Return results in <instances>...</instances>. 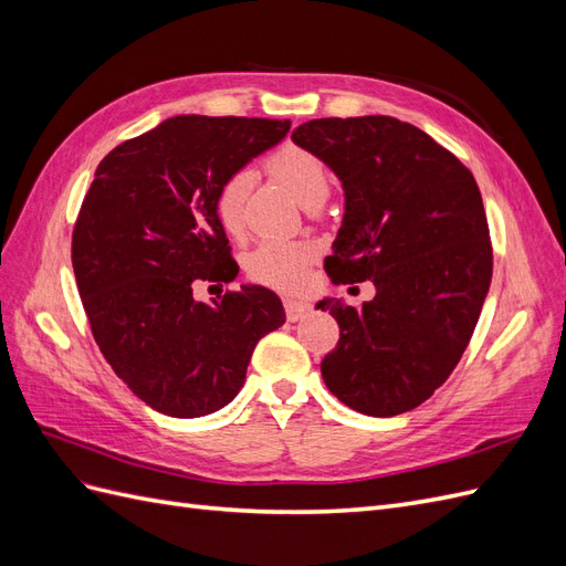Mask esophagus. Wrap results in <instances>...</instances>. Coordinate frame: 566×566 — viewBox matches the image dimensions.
Returning <instances> with one entry per match:
<instances>
[{
    "label": "esophagus",
    "instance_id": "34e87169",
    "mask_svg": "<svg viewBox=\"0 0 566 566\" xmlns=\"http://www.w3.org/2000/svg\"><path fill=\"white\" fill-rule=\"evenodd\" d=\"M283 306H285V316L287 321H302L306 314H310V304L306 302H300V300H283Z\"/></svg>",
    "mask_w": 566,
    "mask_h": 566
}]
</instances>
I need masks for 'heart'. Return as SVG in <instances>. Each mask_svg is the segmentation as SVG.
Returning a JSON list of instances; mask_svg holds the SVG:
<instances>
[{
	"mask_svg": "<svg viewBox=\"0 0 566 566\" xmlns=\"http://www.w3.org/2000/svg\"><path fill=\"white\" fill-rule=\"evenodd\" d=\"M264 167L304 208L323 202L331 191L328 165L323 163L318 153L306 146L283 144L271 153ZM250 186V172L238 169V172L221 179L214 191V217L219 227L233 238H241L245 231V200ZM312 260L314 250L310 245L269 238L248 254L245 273L254 283L287 293V290H297L302 285L306 266L312 264Z\"/></svg>",
	"mask_w": 566,
	"mask_h": 566,
	"instance_id": "heart-1",
	"label": "heart"
}]
</instances>
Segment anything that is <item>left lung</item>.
I'll return each mask as SVG.
<instances>
[{
	"mask_svg": "<svg viewBox=\"0 0 566 566\" xmlns=\"http://www.w3.org/2000/svg\"><path fill=\"white\" fill-rule=\"evenodd\" d=\"M293 142L318 153L345 188L325 256L331 281L375 285L361 306L318 302L339 325L323 382L364 416L413 410L458 366L489 293L493 252L479 186L451 150L397 117L310 119Z\"/></svg>",
	"mask_w": 566,
	"mask_h": 566,
	"instance_id": "obj_1",
	"label": "left lung"
}]
</instances>
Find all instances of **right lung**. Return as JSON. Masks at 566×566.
I'll list each match as a JSON object with an SVG mask.
<instances>
[{
  "mask_svg": "<svg viewBox=\"0 0 566 566\" xmlns=\"http://www.w3.org/2000/svg\"><path fill=\"white\" fill-rule=\"evenodd\" d=\"M290 119L177 115L98 163L73 231V269L101 354L158 413L200 418L235 399L250 356L285 323L262 285L198 302L238 264L214 217L219 181L276 146Z\"/></svg>",
  "mask_w": 566,
  "mask_h": 566,
  "instance_id": "add662e5",
  "label": "right lung"
}]
</instances>
